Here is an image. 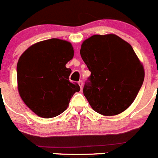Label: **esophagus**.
<instances>
[{
	"mask_svg": "<svg viewBox=\"0 0 158 158\" xmlns=\"http://www.w3.org/2000/svg\"><path fill=\"white\" fill-rule=\"evenodd\" d=\"M78 84H79L80 87H81V90H82L83 85H84V84H83V81H78Z\"/></svg>",
	"mask_w": 158,
	"mask_h": 158,
	"instance_id": "obj_1",
	"label": "esophagus"
}]
</instances>
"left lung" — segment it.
Here are the masks:
<instances>
[{
	"label": "left lung",
	"instance_id": "1",
	"mask_svg": "<svg viewBox=\"0 0 158 158\" xmlns=\"http://www.w3.org/2000/svg\"><path fill=\"white\" fill-rule=\"evenodd\" d=\"M80 53L91 73L83 93L93 110L113 116L130 107L144 79L131 45L115 34H97L83 42Z\"/></svg>",
	"mask_w": 158,
	"mask_h": 158
}]
</instances>
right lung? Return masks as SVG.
Listing matches in <instances>:
<instances>
[{
    "label": "right lung",
    "mask_w": 158,
    "mask_h": 158,
    "mask_svg": "<svg viewBox=\"0 0 158 158\" xmlns=\"http://www.w3.org/2000/svg\"><path fill=\"white\" fill-rule=\"evenodd\" d=\"M71 43L57 38L38 42L20 57L17 66L18 91L25 104L44 118L63 113L75 92L77 83L70 82V68L66 64L73 58Z\"/></svg>",
    "instance_id": "obj_1"
}]
</instances>
